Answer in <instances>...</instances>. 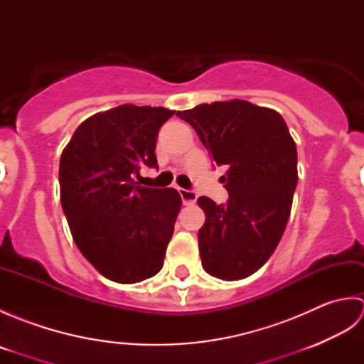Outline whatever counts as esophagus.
I'll return each mask as SVG.
<instances>
[{"mask_svg": "<svg viewBox=\"0 0 364 364\" xmlns=\"http://www.w3.org/2000/svg\"><path fill=\"white\" fill-rule=\"evenodd\" d=\"M181 196V200L184 205H194L196 200H197V194L194 191H188V189H178Z\"/></svg>", "mask_w": 364, "mask_h": 364, "instance_id": "1", "label": "esophagus"}]
</instances>
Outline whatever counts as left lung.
Segmentation results:
<instances>
[{"label":"left lung","instance_id":"left-lung-1","mask_svg":"<svg viewBox=\"0 0 364 364\" xmlns=\"http://www.w3.org/2000/svg\"><path fill=\"white\" fill-rule=\"evenodd\" d=\"M176 115L197 131L223 176L227 205L200 197L198 250L208 274L242 280L264 264L288 223L297 186V149L286 122L245 100L203 103Z\"/></svg>","mask_w":364,"mask_h":364}]
</instances>
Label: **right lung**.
<instances>
[{
    "instance_id": "1",
    "label": "right lung",
    "mask_w": 364,
    "mask_h": 364,
    "mask_svg": "<svg viewBox=\"0 0 364 364\" xmlns=\"http://www.w3.org/2000/svg\"><path fill=\"white\" fill-rule=\"evenodd\" d=\"M175 111L122 105L76 128L60 154V203L73 241L107 280L131 284L164 264L181 197L173 188L139 186L156 167V136Z\"/></svg>"
}]
</instances>
